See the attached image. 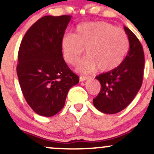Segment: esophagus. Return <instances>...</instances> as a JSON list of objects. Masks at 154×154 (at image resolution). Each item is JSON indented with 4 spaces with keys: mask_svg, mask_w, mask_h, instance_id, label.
I'll list each match as a JSON object with an SVG mask.
<instances>
[{
    "mask_svg": "<svg viewBox=\"0 0 154 154\" xmlns=\"http://www.w3.org/2000/svg\"><path fill=\"white\" fill-rule=\"evenodd\" d=\"M90 78H91V77H88V76H82V77H79V81H80V82H83V81L87 80V79Z\"/></svg>",
    "mask_w": 154,
    "mask_h": 154,
    "instance_id": "34e87169",
    "label": "esophagus"
}]
</instances>
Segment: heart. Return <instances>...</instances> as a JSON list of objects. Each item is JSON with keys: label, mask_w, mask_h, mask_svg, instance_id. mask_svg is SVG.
<instances>
[{"label": "heart", "mask_w": 154, "mask_h": 154, "mask_svg": "<svg viewBox=\"0 0 154 154\" xmlns=\"http://www.w3.org/2000/svg\"><path fill=\"white\" fill-rule=\"evenodd\" d=\"M63 59L69 64L79 61L86 49L87 56L79 63L77 70L87 73L95 70L113 71L122 64L130 46L126 32L105 22L79 24L75 34H66L61 39Z\"/></svg>", "instance_id": "heart-1"}]
</instances>
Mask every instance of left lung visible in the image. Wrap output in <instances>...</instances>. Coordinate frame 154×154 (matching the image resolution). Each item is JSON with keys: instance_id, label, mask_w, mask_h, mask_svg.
Instances as JSON below:
<instances>
[{"instance_id": "1", "label": "left lung", "mask_w": 154, "mask_h": 154, "mask_svg": "<svg viewBox=\"0 0 154 154\" xmlns=\"http://www.w3.org/2000/svg\"><path fill=\"white\" fill-rule=\"evenodd\" d=\"M128 35L130 50L123 62L113 71L98 75L100 91L93 99V105L104 114H116L125 109L134 99L142 85L144 52L135 35L124 26Z\"/></svg>"}]
</instances>
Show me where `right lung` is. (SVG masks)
I'll return each mask as SVG.
<instances>
[{"label":"right lung","instance_id":"obj_1","mask_svg":"<svg viewBox=\"0 0 154 154\" xmlns=\"http://www.w3.org/2000/svg\"><path fill=\"white\" fill-rule=\"evenodd\" d=\"M71 17H42L28 29L19 47V85L26 101L40 116H52L59 112L69 89L79 82L61 51V39Z\"/></svg>","mask_w":154,"mask_h":154}]
</instances>
